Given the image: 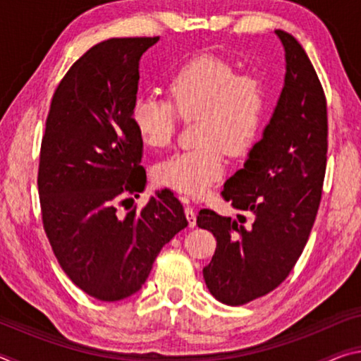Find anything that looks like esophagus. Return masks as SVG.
I'll return each instance as SVG.
<instances>
[{"label": "esophagus", "mask_w": 361, "mask_h": 361, "mask_svg": "<svg viewBox=\"0 0 361 361\" xmlns=\"http://www.w3.org/2000/svg\"><path fill=\"white\" fill-rule=\"evenodd\" d=\"M186 204H188V200H186ZM185 213H186V218H188L189 226H191V228H194V226H195V212H194L192 207L191 205H186L185 207Z\"/></svg>", "instance_id": "esophagus-1"}]
</instances>
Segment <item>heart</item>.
Masks as SVG:
<instances>
[{
  "label": "heart",
  "instance_id": "obj_1",
  "mask_svg": "<svg viewBox=\"0 0 361 361\" xmlns=\"http://www.w3.org/2000/svg\"><path fill=\"white\" fill-rule=\"evenodd\" d=\"M169 99L140 94L132 105V124L152 149L172 143L183 119L197 121L199 146L157 164L154 180L188 195H200L224 172L226 151L243 154L258 137L267 90L255 73H237L229 60L202 54L183 63L169 81Z\"/></svg>",
  "mask_w": 361,
  "mask_h": 361
}]
</instances>
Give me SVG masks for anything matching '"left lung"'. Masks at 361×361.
Here are the masks:
<instances>
[{
    "instance_id": "left-lung-1",
    "label": "left lung",
    "mask_w": 361,
    "mask_h": 361,
    "mask_svg": "<svg viewBox=\"0 0 361 361\" xmlns=\"http://www.w3.org/2000/svg\"><path fill=\"white\" fill-rule=\"evenodd\" d=\"M285 47V85L262 138L224 183L237 219L202 209L197 226L216 239L204 279L218 301L242 305L276 290L301 256L319 212L328 151V109L302 46L276 30Z\"/></svg>"
}]
</instances>
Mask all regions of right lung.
I'll use <instances>...</instances> for the list:
<instances>
[{
  "mask_svg": "<svg viewBox=\"0 0 361 361\" xmlns=\"http://www.w3.org/2000/svg\"><path fill=\"white\" fill-rule=\"evenodd\" d=\"M159 36L90 47L54 92L42 135L38 192L46 235L71 282L100 301L137 293L152 262L188 226L173 192L119 210L146 185L143 142L132 124L138 62Z\"/></svg>",
  "mask_w": 361,
  "mask_h": 361,
  "instance_id": "right-lung-1",
  "label": "right lung"
}]
</instances>
